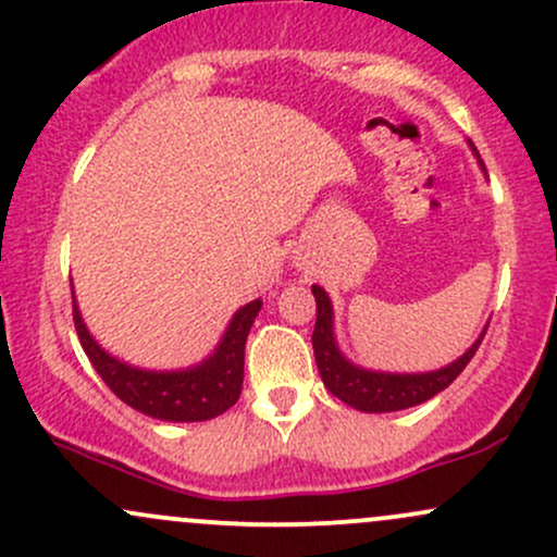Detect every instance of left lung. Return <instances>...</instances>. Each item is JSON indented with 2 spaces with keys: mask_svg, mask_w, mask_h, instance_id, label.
<instances>
[{
  "mask_svg": "<svg viewBox=\"0 0 557 557\" xmlns=\"http://www.w3.org/2000/svg\"><path fill=\"white\" fill-rule=\"evenodd\" d=\"M469 146L476 154V146L471 144V140ZM479 168L484 170L482 159H479ZM311 293H314L317 298V324L314 335H311V345H314L319 376H322L324 387H327L335 398H341L343 403H348L350 408L363 413L403 411V408L419 406V403L443 393V389L463 372L466 363L474 359L479 343H482L484 332H487V324H484L482 335L476 337L474 345H471L463 356H458L456 361L447 363L443 369H434V372H374V369H363L359 363L345 359V354L335 337V311H332V300L327 296V290L319 285H311Z\"/></svg>",
  "mask_w": 557,
  "mask_h": 557,
  "instance_id": "8db88e82",
  "label": "left lung"
}]
</instances>
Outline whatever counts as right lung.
Segmentation results:
<instances>
[{
  "mask_svg": "<svg viewBox=\"0 0 557 557\" xmlns=\"http://www.w3.org/2000/svg\"><path fill=\"white\" fill-rule=\"evenodd\" d=\"M259 311L261 298L240 306L230 319L216 348L201 363H194L188 369H172V372H157V369L133 367V363L107 354L83 322L73 293L75 330H78L83 350L101 380L107 382V387L146 417L175 421V424L214 419L225 413L230 406H235L243 387V356H246L248 332H251Z\"/></svg>",
  "mask_w": 557,
  "mask_h": 557,
  "instance_id": "obj_1",
  "label": "right lung"
}]
</instances>
